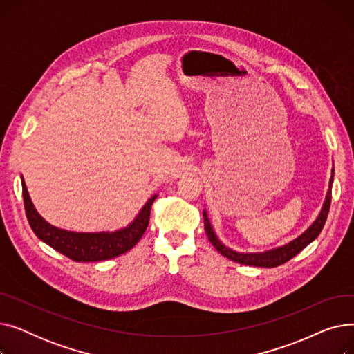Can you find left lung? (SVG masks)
Listing matches in <instances>:
<instances>
[{"label": "left lung", "mask_w": 354, "mask_h": 354, "mask_svg": "<svg viewBox=\"0 0 354 354\" xmlns=\"http://www.w3.org/2000/svg\"><path fill=\"white\" fill-rule=\"evenodd\" d=\"M331 185H333V176L330 178V183H328V191L326 195V201L322 207V211L319 214V216L315 218V221L313 224L297 238H294L290 243L277 247L264 252H238L231 250L230 247H225L224 244L221 243V239L216 236L214 227L211 225V221L208 218L207 211H203V225H205V232L211 241V244L215 247V250L218 252H221L224 257L232 259V261L238 263V264H244V266H251V267H263V268H274L281 266L292 257H295L300 251H303L310 243L319 236V234L322 232L326 219L328 215V209H330V202H331Z\"/></svg>", "instance_id": "8db88e82"}]
</instances>
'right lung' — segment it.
<instances>
[{
	"instance_id": "add662e5",
	"label": "right lung",
	"mask_w": 354,
	"mask_h": 354,
	"mask_svg": "<svg viewBox=\"0 0 354 354\" xmlns=\"http://www.w3.org/2000/svg\"><path fill=\"white\" fill-rule=\"evenodd\" d=\"M21 183L26 214L34 234L55 251H59L60 254L73 259V261L79 263L104 261V259L119 257L129 250H132L139 243V239L142 238L149 225L152 203L158 196L153 195L149 198L143 208L135 216V219L124 228L111 232H76L62 230L48 224L32 205L23 178Z\"/></svg>"
}]
</instances>
